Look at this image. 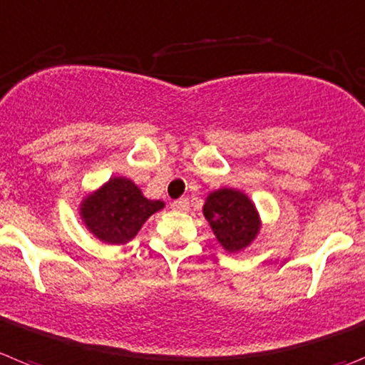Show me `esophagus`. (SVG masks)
<instances>
[{
	"mask_svg": "<svg viewBox=\"0 0 365 365\" xmlns=\"http://www.w3.org/2000/svg\"><path fill=\"white\" fill-rule=\"evenodd\" d=\"M188 208H190V202L186 197H182V199H177L172 202L173 212H188Z\"/></svg>",
	"mask_w": 365,
	"mask_h": 365,
	"instance_id": "obj_1",
	"label": "esophagus"
}]
</instances>
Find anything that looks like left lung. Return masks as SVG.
Masks as SVG:
<instances>
[{"label":"left lung","mask_w":365,"mask_h":365,"mask_svg":"<svg viewBox=\"0 0 365 365\" xmlns=\"http://www.w3.org/2000/svg\"><path fill=\"white\" fill-rule=\"evenodd\" d=\"M213 235L228 253H239L252 246L262 228L259 210L240 190L219 188L208 193L202 206Z\"/></svg>","instance_id":"1"}]
</instances>
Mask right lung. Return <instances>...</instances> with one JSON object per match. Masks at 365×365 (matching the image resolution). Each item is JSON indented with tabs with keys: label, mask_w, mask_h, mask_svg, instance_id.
I'll use <instances>...</instances> for the list:
<instances>
[{
	"label": "right lung",
	"mask_w": 365,
	"mask_h": 365,
	"mask_svg": "<svg viewBox=\"0 0 365 365\" xmlns=\"http://www.w3.org/2000/svg\"><path fill=\"white\" fill-rule=\"evenodd\" d=\"M163 208V200L148 199L132 179L119 175L110 177L105 185L83 197L79 217L101 242L126 244Z\"/></svg>",
	"instance_id": "1"
}]
</instances>
